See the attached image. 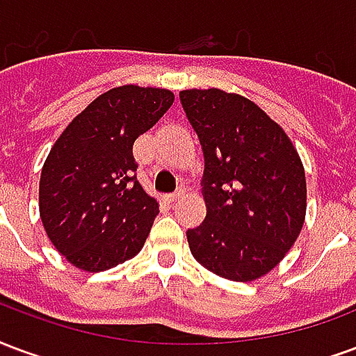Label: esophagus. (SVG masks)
<instances>
[{
	"mask_svg": "<svg viewBox=\"0 0 356 356\" xmlns=\"http://www.w3.org/2000/svg\"><path fill=\"white\" fill-rule=\"evenodd\" d=\"M181 197H184V189H176L175 193H170V195H168V201H170V203H175V201H180Z\"/></svg>",
	"mask_w": 356,
	"mask_h": 356,
	"instance_id": "34e87169",
	"label": "esophagus"
}]
</instances>
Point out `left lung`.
<instances>
[{
    "mask_svg": "<svg viewBox=\"0 0 356 356\" xmlns=\"http://www.w3.org/2000/svg\"><path fill=\"white\" fill-rule=\"evenodd\" d=\"M204 155L207 218L188 229L189 250L224 279L246 282L286 256L305 220V172L273 119L252 100L220 89L180 92Z\"/></svg>",
    "mask_w": 356,
    "mask_h": 356,
    "instance_id": "left-lung-1",
    "label": "left lung"
}]
</instances>
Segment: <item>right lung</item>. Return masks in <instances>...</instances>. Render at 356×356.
I'll list each match as a JSON object with an SVG mask.
<instances>
[{
  "mask_svg": "<svg viewBox=\"0 0 356 356\" xmlns=\"http://www.w3.org/2000/svg\"><path fill=\"white\" fill-rule=\"evenodd\" d=\"M175 102L167 89L124 85L100 95L64 129L40 180V214L54 248L83 271L131 260L159 204L136 180L134 140Z\"/></svg>",
  "mask_w": 356,
  "mask_h": 356,
  "instance_id": "1",
  "label": "right lung"
}]
</instances>
